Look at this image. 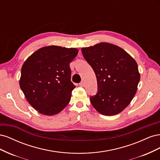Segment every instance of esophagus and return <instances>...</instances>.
I'll return each mask as SVG.
<instances>
[{
  "label": "esophagus",
  "instance_id": "1",
  "mask_svg": "<svg viewBox=\"0 0 160 160\" xmlns=\"http://www.w3.org/2000/svg\"><path fill=\"white\" fill-rule=\"evenodd\" d=\"M85 82L83 81H81V83H79V86L80 87H85Z\"/></svg>",
  "mask_w": 160,
  "mask_h": 160
}]
</instances>
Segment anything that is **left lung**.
Instances as JSON below:
<instances>
[{
  "label": "left lung",
  "instance_id": "obj_1",
  "mask_svg": "<svg viewBox=\"0 0 160 160\" xmlns=\"http://www.w3.org/2000/svg\"><path fill=\"white\" fill-rule=\"evenodd\" d=\"M85 59L93 68L98 93L91 103L101 114H118L136 93L140 74L136 61L122 48L108 42L81 49Z\"/></svg>",
  "mask_w": 160,
  "mask_h": 160
}]
</instances>
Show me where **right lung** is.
Wrapping results in <instances>:
<instances>
[{"mask_svg":"<svg viewBox=\"0 0 160 160\" xmlns=\"http://www.w3.org/2000/svg\"><path fill=\"white\" fill-rule=\"evenodd\" d=\"M77 54L75 48L48 46L24 62L19 85L28 102L40 113L57 114L69 103L75 88L69 64Z\"/></svg>","mask_w":160,"mask_h":160,"instance_id":"add662e5","label":"right lung"}]
</instances>
